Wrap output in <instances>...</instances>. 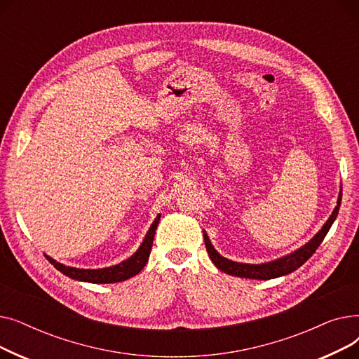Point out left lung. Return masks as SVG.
<instances>
[{
	"label": "left lung",
	"instance_id": "left-lung-1",
	"mask_svg": "<svg viewBox=\"0 0 359 359\" xmlns=\"http://www.w3.org/2000/svg\"><path fill=\"white\" fill-rule=\"evenodd\" d=\"M341 201H342V192H339L337 196V205L336 208L333 210L332 215L329 217V219L326 221V224L320 230L307 244H304L303 248H299L298 250L292 252L291 255H287L280 259L268 262V263H260V265H250V263H238V262H233L230 259L222 257L211 244L208 236L203 231V240H205V246H206V252H208L211 260L214 265L229 275L233 276H238V278H249V279H273L278 276H284L288 275L294 271H297L299 266H303L304 263L313 256V253L317 250V248L322 244L323 238L326 237L327 231L330 230L333 221L337 217L339 212V206H341Z\"/></svg>",
	"mask_w": 359,
	"mask_h": 359
}]
</instances>
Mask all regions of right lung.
<instances>
[{
  "mask_svg": "<svg viewBox=\"0 0 359 359\" xmlns=\"http://www.w3.org/2000/svg\"><path fill=\"white\" fill-rule=\"evenodd\" d=\"M160 217L161 215H157L154 222L151 224V227H149L144 241L141 243L140 249L129 259L118 263V265H115V266H109V268H103V269H79V268L65 266V265H62V263L49 257L48 255H45V257L61 273H64L72 279H77V280L91 282V284H113V282L126 280L132 276H135L137 273H140L142 271V268L147 265L149 253H151V248H153V240H154V234L157 230Z\"/></svg>",
  "mask_w": 359,
  "mask_h": 359,
  "instance_id": "1",
  "label": "right lung"
}]
</instances>
